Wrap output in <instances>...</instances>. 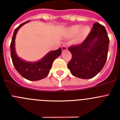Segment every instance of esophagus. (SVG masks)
Segmentation results:
<instances>
[{
    "label": "esophagus",
    "mask_w": 120,
    "mask_h": 120,
    "mask_svg": "<svg viewBox=\"0 0 120 120\" xmlns=\"http://www.w3.org/2000/svg\"><path fill=\"white\" fill-rule=\"evenodd\" d=\"M61 48H62V51H65V50H67V47L66 45H62V47H61Z\"/></svg>",
    "instance_id": "1"
}]
</instances>
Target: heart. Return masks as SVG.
Segmentation results:
<instances>
[{"instance_id":"1","label":"heart","mask_w":120,"mask_h":120,"mask_svg":"<svg viewBox=\"0 0 120 120\" xmlns=\"http://www.w3.org/2000/svg\"><path fill=\"white\" fill-rule=\"evenodd\" d=\"M90 30L91 29L88 26H83L80 27V25L76 24L67 28L65 35L67 37H72L77 33L74 41L76 43H79L82 42L90 34Z\"/></svg>"}]
</instances>
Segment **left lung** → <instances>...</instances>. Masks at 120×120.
I'll list each match as a JSON object with an SVG mask.
<instances>
[{
    "label": "left lung",
    "mask_w": 120,
    "mask_h": 120,
    "mask_svg": "<svg viewBox=\"0 0 120 120\" xmlns=\"http://www.w3.org/2000/svg\"><path fill=\"white\" fill-rule=\"evenodd\" d=\"M109 43V39L105 26L94 23L81 44L68 48L72 57L68 63V68L72 75L85 79L96 76L106 62Z\"/></svg>",
    "instance_id": "obj_1"
}]
</instances>
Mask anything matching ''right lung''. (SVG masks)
Masks as SVG:
<instances>
[{
  "label": "right lung",
  "instance_id": "right-lung-1",
  "mask_svg": "<svg viewBox=\"0 0 120 120\" xmlns=\"http://www.w3.org/2000/svg\"><path fill=\"white\" fill-rule=\"evenodd\" d=\"M29 21L22 23L15 29L10 44L11 56L14 66L20 75L27 80L35 81L44 79L49 75L53 62L61 55L62 49L59 48L56 50L50 52L43 59L38 62H26L20 59L15 51V38L18 30L23 24Z\"/></svg>",
  "mask_w": 120,
  "mask_h": 120
}]
</instances>
